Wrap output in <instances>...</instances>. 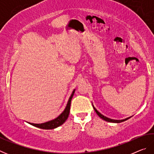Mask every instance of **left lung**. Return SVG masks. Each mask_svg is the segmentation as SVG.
<instances>
[{
	"mask_svg": "<svg viewBox=\"0 0 154 154\" xmlns=\"http://www.w3.org/2000/svg\"><path fill=\"white\" fill-rule=\"evenodd\" d=\"M93 108L94 109V111H96V113H97L98 116L99 117H100V118H102L103 119H104V120L106 121V122H113V123H120V122H124V121H126V120H127L128 119V118H126V119H122V120H115V119H112L106 118V117H105V116H104L103 115H102L100 113H99V112H98L97 110H96V109H95V107H94V106H93Z\"/></svg>",
	"mask_w": 154,
	"mask_h": 154,
	"instance_id": "8db88e82",
	"label": "left lung"
}]
</instances>
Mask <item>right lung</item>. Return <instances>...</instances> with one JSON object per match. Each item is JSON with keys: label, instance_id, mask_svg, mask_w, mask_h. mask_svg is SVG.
I'll list each match as a JSON object with an SVG mask.
<instances>
[{"label": "right lung", "instance_id": "right-lung-1", "mask_svg": "<svg viewBox=\"0 0 154 154\" xmlns=\"http://www.w3.org/2000/svg\"><path fill=\"white\" fill-rule=\"evenodd\" d=\"M74 92H75V90L72 92L71 97H70L69 101H68L67 105L66 106V108H65L64 111L62 112L58 118L53 119V120L51 121L46 122V123L38 124H31V125H32V126H36L37 128H41V129L50 130V129L56 128L61 126L62 124H63L65 122V121L67 119L68 117H69V112H70V107H71V103L72 96L74 95Z\"/></svg>", "mask_w": 154, "mask_h": 154}]
</instances>
